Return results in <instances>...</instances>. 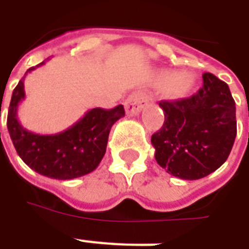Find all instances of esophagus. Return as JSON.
Listing matches in <instances>:
<instances>
[{
  "mask_svg": "<svg viewBox=\"0 0 249 249\" xmlns=\"http://www.w3.org/2000/svg\"><path fill=\"white\" fill-rule=\"evenodd\" d=\"M146 95L141 91H134L126 98L125 101V109L130 116L138 115L141 112V109L143 108L144 103H146Z\"/></svg>",
  "mask_w": 249,
  "mask_h": 249,
  "instance_id": "esophagus-1",
  "label": "esophagus"
}]
</instances>
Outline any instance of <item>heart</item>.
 Segmentation results:
<instances>
[{"label": "heart", "instance_id": "1", "mask_svg": "<svg viewBox=\"0 0 249 249\" xmlns=\"http://www.w3.org/2000/svg\"><path fill=\"white\" fill-rule=\"evenodd\" d=\"M164 80H169V91L174 95H181L191 86V77L186 73L173 75L172 72H166Z\"/></svg>", "mask_w": 249, "mask_h": 249}]
</instances>
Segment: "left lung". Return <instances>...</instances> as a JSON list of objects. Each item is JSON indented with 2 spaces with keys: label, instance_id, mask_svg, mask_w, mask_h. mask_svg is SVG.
Here are the masks:
<instances>
[{
  "label": "left lung",
  "instance_id": "obj_1",
  "mask_svg": "<svg viewBox=\"0 0 249 249\" xmlns=\"http://www.w3.org/2000/svg\"><path fill=\"white\" fill-rule=\"evenodd\" d=\"M159 106L165 120L151 143L156 161L168 173L193 181L226 161L236 137L235 102L228 84L207 72L194 95Z\"/></svg>",
  "mask_w": 249,
  "mask_h": 249
}]
</instances>
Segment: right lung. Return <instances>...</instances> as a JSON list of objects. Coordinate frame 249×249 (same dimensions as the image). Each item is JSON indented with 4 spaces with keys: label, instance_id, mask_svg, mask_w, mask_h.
<instances>
[{
    "label": "right lung",
    "instance_id": "obj_1",
    "mask_svg": "<svg viewBox=\"0 0 249 249\" xmlns=\"http://www.w3.org/2000/svg\"><path fill=\"white\" fill-rule=\"evenodd\" d=\"M45 62L31 67L28 72ZM24 77L14 89L7 113V129L18 155L37 173L55 179H73L93 172L106 154L109 130L125 115L124 106L93 108L76 124L56 134H36L21 126L18 106L25 97Z\"/></svg>",
    "mask_w": 249,
    "mask_h": 249
}]
</instances>
